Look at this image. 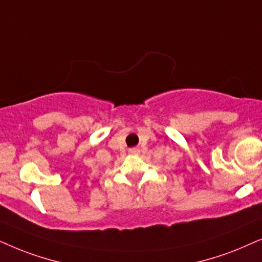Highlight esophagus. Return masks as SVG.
<instances>
[{
  "instance_id": "esophagus-1",
  "label": "esophagus",
  "mask_w": 262,
  "mask_h": 262,
  "mask_svg": "<svg viewBox=\"0 0 262 262\" xmlns=\"http://www.w3.org/2000/svg\"><path fill=\"white\" fill-rule=\"evenodd\" d=\"M129 155H133V156H135V155H139V153H140V149H139L138 147H133V148H129Z\"/></svg>"
}]
</instances>
